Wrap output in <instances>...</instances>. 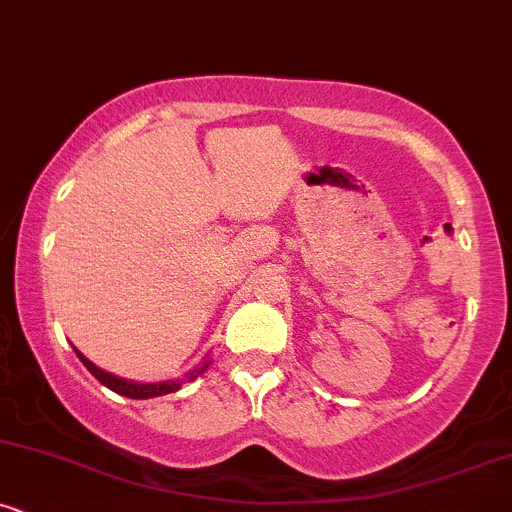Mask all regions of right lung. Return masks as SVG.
I'll return each instance as SVG.
<instances>
[{
    "label": "right lung",
    "mask_w": 512,
    "mask_h": 512,
    "mask_svg": "<svg viewBox=\"0 0 512 512\" xmlns=\"http://www.w3.org/2000/svg\"><path fill=\"white\" fill-rule=\"evenodd\" d=\"M75 354H78V359L85 364L87 371L92 373V376L97 378V381L102 383V386H107L109 390H114V393L119 395H126V398H134V400H146V398H158V395H168V393H175V390L183 388V383H190L195 381L197 376H202V373L207 371V366H210V356H207L205 361H202L200 366L192 368L190 373H185V378H170V381H156V383H139V381H129V378H119L114 376V373L104 371V368L95 366L90 359H87L82 351L75 349Z\"/></svg>",
    "instance_id": "add662e5"
}]
</instances>
